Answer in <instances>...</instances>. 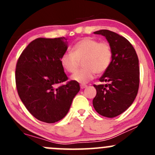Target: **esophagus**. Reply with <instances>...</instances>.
Listing matches in <instances>:
<instances>
[{"mask_svg":"<svg viewBox=\"0 0 155 155\" xmlns=\"http://www.w3.org/2000/svg\"><path fill=\"white\" fill-rule=\"evenodd\" d=\"M80 87H81V89H84V88H85V87H87V85L82 84V85H80Z\"/></svg>","mask_w":155,"mask_h":155,"instance_id":"esophagus-1","label":"esophagus"}]
</instances>
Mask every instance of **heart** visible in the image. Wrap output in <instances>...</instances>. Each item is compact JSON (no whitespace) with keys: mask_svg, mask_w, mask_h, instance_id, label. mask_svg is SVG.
Listing matches in <instances>:
<instances>
[{"mask_svg":"<svg viewBox=\"0 0 155 155\" xmlns=\"http://www.w3.org/2000/svg\"><path fill=\"white\" fill-rule=\"evenodd\" d=\"M112 48L107 41L99 42L96 38L83 37L61 58V64L69 73L77 70L82 60L83 68L71 76L72 80L79 83H86L94 77L95 73L101 74L109 68L112 61Z\"/></svg>","mask_w":155,"mask_h":155,"instance_id":"obj_1","label":"heart"}]
</instances>
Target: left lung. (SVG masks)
<instances>
[{"instance_id":"left-lung-1","label":"left lung","mask_w":155,"mask_h":155,"mask_svg":"<svg viewBox=\"0 0 155 155\" xmlns=\"http://www.w3.org/2000/svg\"><path fill=\"white\" fill-rule=\"evenodd\" d=\"M104 36L112 48V61L100 78L105 85H94L97 94L93 106L100 115L114 118L127 110L137 97L140 85V67L137 52L122 36L109 30L95 31Z\"/></svg>"}]
</instances>
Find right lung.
I'll use <instances>...</instances> for the list:
<instances>
[{"instance_id":"right-lung-1","label":"right lung","mask_w":155,"mask_h":155,"mask_svg":"<svg viewBox=\"0 0 155 155\" xmlns=\"http://www.w3.org/2000/svg\"><path fill=\"white\" fill-rule=\"evenodd\" d=\"M68 49L65 37L37 38L18 58L15 85L18 96L34 118L46 123L60 121L68 114L80 90L79 82L68 79L61 64Z\"/></svg>"}]
</instances>
